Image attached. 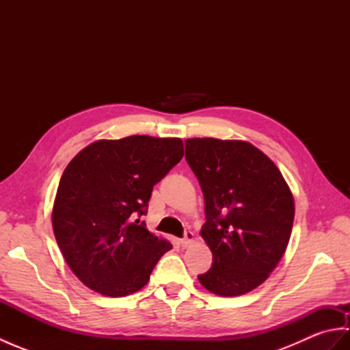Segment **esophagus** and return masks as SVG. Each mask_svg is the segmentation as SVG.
<instances>
[{
    "label": "esophagus",
    "mask_w": 350,
    "mask_h": 350,
    "mask_svg": "<svg viewBox=\"0 0 350 350\" xmlns=\"http://www.w3.org/2000/svg\"><path fill=\"white\" fill-rule=\"evenodd\" d=\"M192 242H194V233H192V232H187V233H185L183 239L180 241V245H182L183 248H188Z\"/></svg>",
    "instance_id": "esophagus-1"
}]
</instances>
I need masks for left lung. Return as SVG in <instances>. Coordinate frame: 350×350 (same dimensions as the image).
<instances>
[{"instance_id": "left-lung-1", "label": "left lung", "mask_w": 350, "mask_h": 350, "mask_svg": "<svg viewBox=\"0 0 350 350\" xmlns=\"http://www.w3.org/2000/svg\"><path fill=\"white\" fill-rule=\"evenodd\" d=\"M187 162L204 197L202 237L212 267L198 280L219 296H241L267 280L286 252L295 218L278 167L241 139L189 138Z\"/></svg>"}]
</instances>
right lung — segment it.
Returning a JSON list of instances; mask_svg holds the SVG:
<instances>
[{
  "label": "right lung",
  "mask_w": 350,
  "mask_h": 350,
  "mask_svg": "<svg viewBox=\"0 0 350 350\" xmlns=\"http://www.w3.org/2000/svg\"><path fill=\"white\" fill-rule=\"evenodd\" d=\"M183 156L180 138L132 135L83 148L58 185L52 228L72 272L100 295L120 298L143 288L173 248L138 224L152 189Z\"/></svg>",
  "instance_id": "right-lung-1"
}]
</instances>
